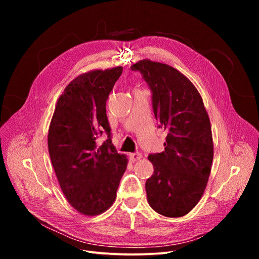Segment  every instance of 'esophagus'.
Listing matches in <instances>:
<instances>
[{
	"label": "esophagus",
	"mask_w": 259,
	"mask_h": 259,
	"mask_svg": "<svg viewBox=\"0 0 259 259\" xmlns=\"http://www.w3.org/2000/svg\"><path fill=\"white\" fill-rule=\"evenodd\" d=\"M129 158L131 161H138L142 158V154L141 153H130L129 154Z\"/></svg>",
	"instance_id": "esophagus-1"
}]
</instances>
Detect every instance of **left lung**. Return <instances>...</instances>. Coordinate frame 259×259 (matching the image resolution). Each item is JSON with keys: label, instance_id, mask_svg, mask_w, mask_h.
<instances>
[{"label": "left lung", "instance_id": "8db88e82", "mask_svg": "<svg viewBox=\"0 0 259 259\" xmlns=\"http://www.w3.org/2000/svg\"><path fill=\"white\" fill-rule=\"evenodd\" d=\"M152 91L156 120L167 129L165 151L149 155L154 173L146 182L147 199L160 215L182 217L205 192L214 154L211 122L201 95L172 66L149 59L131 66Z\"/></svg>", "mask_w": 259, "mask_h": 259}]
</instances>
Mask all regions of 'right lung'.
Masks as SVG:
<instances>
[{"label":"right lung","mask_w":259,"mask_h":259,"mask_svg":"<svg viewBox=\"0 0 259 259\" xmlns=\"http://www.w3.org/2000/svg\"><path fill=\"white\" fill-rule=\"evenodd\" d=\"M122 67L94 69L66 86L48 130L52 167L68 202L80 214L95 216L110 208L128 158L111 144L106 102ZM106 131L109 139L98 147Z\"/></svg>","instance_id":"add662e5"}]
</instances>
